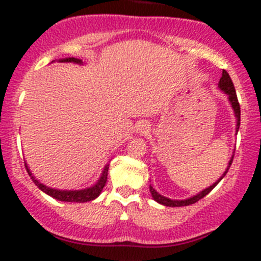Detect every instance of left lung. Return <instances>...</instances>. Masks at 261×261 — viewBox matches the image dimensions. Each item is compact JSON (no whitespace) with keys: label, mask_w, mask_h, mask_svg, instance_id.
<instances>
[{"label":"left lung","mask_w":261,"mask_h":261,"mask_svg":"<svg viewBox=\"0 0 261 261\" xmlns=\"http://www.w3.org/2000/svg\"><path fill=\"white\" fill-rule=\"evenodd\" d=\"M218 86H220V88L222 89V91L225 92L226 94H228V99H230L231 105H232V109H233V111H235L236 118H238V125H236V131H239V127H240V115H241L240 103H239L238 96H236L235 87H233V83H232V81H231V77H230V75H228V73L226 72V70H222V77H221L220 82H218ZM232 160H233V156L231 158L230 163H228L227 169H226V172L223 173V175H222V177H221V179H222V178L225 177L226 173H227V170L230 169L231 164H232ZM221 179H218L215 184H212V186L210 187V188H206V189H204V191H202L201 193L197 194V196L192 197V198H188V199H184V201H174V199L167 198V197H164V196H162V194L158 193V192L155 191V189L152 188L151 186H150V193H151L152 198H154L155 201L159 202V203H162V204H164V206H169V207L189 206V204L196 203V202H198L199 199L203 198L204 196H207V194H208L210 192H211L212 189L215 188L216 186H217L218 181H220Z\"/></svg>","instance_id":"obj_1"}]
</instances>
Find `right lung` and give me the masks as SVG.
Instances as JSON below:
<instances>
[{
  "instance_id": "add662e5",
  "label": "right lung",
  "mask_w": 261,
  "mask_h": 261,
  "mask_svg": "<svg viewBox=\"0 0 261 261\" xmlns=\"http://www.w3.org/2000/svg\"><path fill=\"white\" fill-rule=\"evenodd\" d=\"M60 62L82 63V60L77 59V58H67V59H62ZM25 168H26V170H28L29 175L31 177V173H30V170H29L28 165H26V164H25ZM107 173H109V165H106V167H105V170L102 172V175H101V178H99V180L97 181V183L94 184L93 187H91V188L83 189V191H58V189L49 188V187H46V186H44V184L39 183V181L36 180L34 177H31V179L34 180V183H35L36 186H38L39 188L41 189V191L45 192L46 194H49V196L53 197V198L59 199V201H63V202H80V203H81V202L92 201V199L97 198V197L99 196V193L102 192L103 187L106 186Z\"/></svg>"
}]
</instances>
